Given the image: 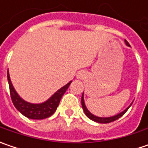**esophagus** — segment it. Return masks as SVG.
Wrapping results in <instances>:
<instances>
[{
	"mask_svg": "<svg viewBox=\"0 0 148 148\" xmlns=\"http://www.w3.org/2000/svg\"><path fill=\"white\" fill-rule=\"evenodd\" d=\"M84 77H85V73L84 72H79V74H78V78L79 79H84Z\"/></svg>",
	"mask_w": 148,
	"mask_h": 148,
	"instance_id": "1",
	"label": "esophagus"
}]
</instances>
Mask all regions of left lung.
<instances>
[{"label":"left lung","mask_w":148,"mask_h":148,"mask_svg":"<svg viewBox=\"0 0 148 148\" xmlns=\"http://www.w3.org/2000/svg\"><path fill=\"white\" fill-rule=\"evenodd\" d=\"M125 42H126V44L127 46H129L130 47V45H129V43H128V42L125 40ZM81 105H82V108L84 110V113H85V115L87 116V117H89L90 120L92 121H95V122H98V123H110V122H112V121H116V120H117L120 117H121L125 113H126V111H127V110L130 108V106H132V104L127 107V108L125 110H123L122 112H121V113H119L117 115H116V116H110V117H99V116H94L93 114H91L89 110H88V109L86 108V106H85V104H84V93H83L82 95V97H81Z\"/></svg>","instance_id":"8db88e82"}]
</instances>
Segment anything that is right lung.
<instances>
[{
  "mask_svg": "<svg viewBox=\"0 0 148 148\" xmlns=\"http://www.w3.org/2000/svg\"><path fill=\"white\" fill-rule=\"evenodd\" d=\"M7 79L10 88V95L12 100V103L18 111H20L23 116L29 119L33 120H42L51 116L57 110V107L59 105L60 100L67 89L70 85L72 81L69 82L64 87L56 91L48 100L41 104H32L27 102L18 95V94L15 90L12 81L10 79L9 72L7 71Z\"/></svg>",
  "mask_w": 148,
  "mask_h": 148,
  "instance_id": "right-lung-1",
  "label": "right lung"
}]
</instances>
